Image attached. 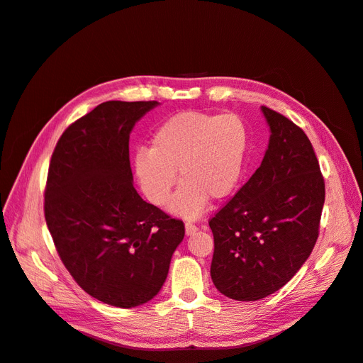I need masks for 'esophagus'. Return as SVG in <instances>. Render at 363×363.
<instances>
[{"instance_id": "esophagus-1", "label": "esophagus", "mask_w": 363, "mask_h": 363, "mask_svg": "<svg viewBox=\"0 0 363 363\" xmlns=\"http://www.w3.org/2000/svg\"><path fill=\"white\" fill-rule=\"evenodd\" d=\"M184 229H186V235H192V234H195V232L198 230V226L191 223V222H186Z\"/></svg>"}]
</instances>
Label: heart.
Instances as JSON below:
<instances>
[{"instance_id": "1", "label": "heart", "mask_w": 363, "mask_h": 363, "mask_svg": "<svg viewBox=\"0 0 363 363\" xmlns=\"http://www.w3.org/2000/svg\"><path fill=\"white\" fill-rule=\"evenodd\" d=\"M247 131L235 114L214 116L184 111L172 116L152 135L150 149L134 156V171L143 194L155 206H167L177 184L183 186L172 211L196 217L208 199L232 194L242 172Z\"/></svg>"}]
</instances>
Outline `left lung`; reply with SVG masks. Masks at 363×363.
I'll return each mask as SVG.
<instances>
[{
    "mask_svg": "<svg viewBox=\"0 0 363 363\" xmlns=\"http://www.w3.org/2000/svg\"><path fill=\"white\" fill-rule=\"evenodd\" d=\"M269 143L262 164L208 225L211 280L222 295L257 301L277 292L313 252L325 180L306 133L262 106Z\"/></svg>",
    "mask_w": 363,
    "mask_h": 363,
    "instance_id": "1",
    "label": "left lung"
}]
</instances>
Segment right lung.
Listing matches in <instances>:
<instances>
[{
	"label": "right lung",
	"mask_w": 363,
	"mask_h": 363,
	"mask_svg": "<svg viewBox=\"0 0 363 363\" xmlns=\"http://www.w3.org/2000/svg\"><path fill=\"white\" fill-rule=\"evenodd\" d=\"M157 101H107L71 123L53 150L45 217L72 279L95 299L143 306L164 286L184 225L133 186L129 134Z\"/></svg>",
	"instance_id": "right-lung-1"
}]
</instances>
